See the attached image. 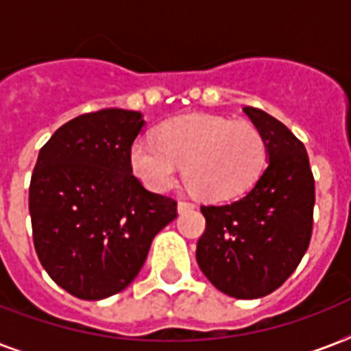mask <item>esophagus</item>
<instances>
[{
  "mask_svg": "<svg viewBox=\"0 0 351 351\" xmlns=\"http://www.w3.org/2000/svg\"><path fill=\"white\" fill-rule=\"evenodd\" d=\"M195 209V204L187 202V200H180L178 202V213H186V211H191Z\"/></svg>",
  "mask_w": 351,
  "mask_h": 351,
  "instance_id": "1",
  "label": "esophagus"
}]
</instances>
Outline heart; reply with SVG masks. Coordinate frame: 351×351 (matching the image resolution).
Listing matches in <instances>:
<instances>
[{
  "mask_svg": "<svg viewBox=\"0 0 351 351\" xmlns=\"http://www.w3.org/2000/svg\"><path fill=\"white\" fill-rule=\"evenodd\" d=\"M266 158V140L253 123L209 114L169 120L156 140L138 138L131 147L132 171L145 186L169 189L186 164L187 184L209 200H230L247 191Z\"/></svg>",
  "mask_w": 351,
  "mask_h": 351,
  "instance_id": "obj_1",
  "label": "heart"
}]
</instances>
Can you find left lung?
I'll use <instances>...</instances> for the list:
<instances>
[{
	"label": "left lung",
	"mask_w": 351,
	"mask_h": 351,
	"mask_svg": "<svg viewBox=\"0 0 351 351\" xmlns=\"http://www.w3.org/2000/svg\"><path fill=\"white\" fill-rule=\"evenodd\" d=\"M244 112L266 140L269 164L242 198L200 208L197 262L222 293L258 299L288 280L310 245L315 180L304 143L288 127L255 107Z\"/></svg>",
	"instance_id": "obj_1"
}]
</instances>
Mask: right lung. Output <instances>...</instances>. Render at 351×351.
<instances>
[{
    "label": "right lung",
    "instance_id": "right-lung-1",
    "mask_svg": "<svg viewBox=\"0 0 351 351\" xmlns=\"http://www.w3.org/2000/svg\"><path fill=\"white\" fill-rule=\"evenodd\" d=\"M142 112L101 109L63 123L40 149L29 187L32 239L49 277L74 297L107 299L134 280L176 200L132 175Z\"/></svg>",
    "mask_w": 351,
    "mask_h": 351
}]
</instances>
